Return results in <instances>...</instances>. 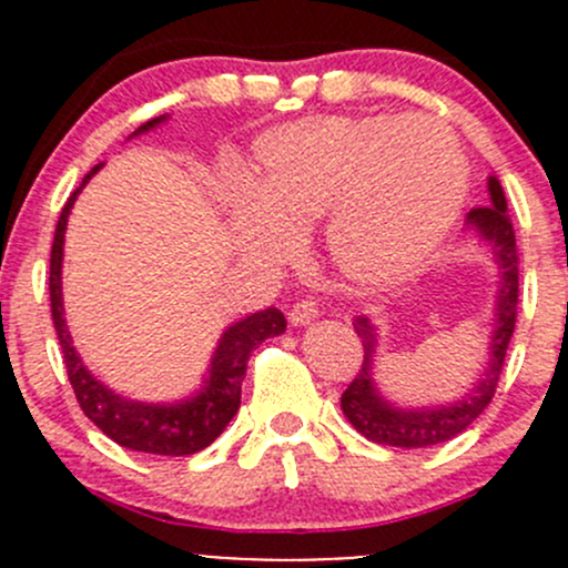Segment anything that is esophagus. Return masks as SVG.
<instances>
[{
    "instance_id": "esophagus-1",
    "label": "esophagus",
    "mask_w": 568,
    "mask_h": 568,
    "mask_svg": "<svg viewBox=\"0 0 568 568\" xmlns=\"http://www.w3.org/2000/svg\"><path fill=\"white\" fill-rule=\"evenodd\" d=\"M316 318H318V305L311 300L296 302V305L288 311V321L294 326H307V324H313Z\"/></svg>"
}]
</instances>
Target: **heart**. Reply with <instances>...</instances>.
<instances>
[{"label":"heart","instance_id":"1","mask_svg":"<svg viewBox=\"0 0 568 568\" xmlns=\"http://www.w3.org/2000/svg\"><path fill=\"white\" fill-rule=\"evenodd\" d=\"M242 211L252 255L283 261L294 233L326 220L329 257L359 285L415 272L450 233L467 197V162L443 123L409 118H305L266 131Z\"/></svg>","mask_w":568,"mask_h":568}]
</instances>
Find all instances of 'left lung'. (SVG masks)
<instances>
[{
  "label": "left lung",
  "mask_w": 568,
  "mask_h": 568,
  "mask_svg": "<svg viewBox=\"0 0 568 568\" xmlns=\"http://www.w3.org/2000/svg\"><path fill=\"white\" fill-rule=\"evenodd\" d=\"M489 205L473 209L464 222V231L473 233L484 247H489L497 263V294L491 305V332L486 346V365L478 382L456 400L428 406H400L382 393L376 382V357H379V326L374 318L357 316L352 321L363 343V368L354 376L352 385L341 395V409L354 428L365 439L390 448H432L448 439L459 437L464 428L478 420L480 412L489 406L497 390L503 363H506L508 343H511L514 324H517V296H519V257L514 222L508 216L506 194L500 181L489 175Z\"/></svg>",
  "instance_id": "left-lung-1"
}]
</instances>
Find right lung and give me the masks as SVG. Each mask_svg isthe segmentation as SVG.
Listing matches in <instances>:
<instances>
[{
    "label": "right lung",
    "instance_id": "add662e5",
    "mask_svg": "<svg viewBox=\"0 0 568 568\" xmlns=\"http://www.w3.org/2000/svg\"><path fill=\"white\" fill-rule=\"evenodd\" d=\"M168 118L170 114H159V118L148 120L131 136L159 129ZM101 168H104V162L95 164L84 175V181L79 183L77 192L68 197L65 209L57 220L54 244H51V321H54L57 337H60L68 379H71V387L84 415L118 445L156 456H192L197 450L209 448L225 432L227 423L233 420L239 404H242V382L244 374H247L250 354L266 337L283 335L285 316L277 307H266V311L250 313V316L233 321L216 341L211 363L205 368L203 385L181 400H162V404L159 400H136L123 393H114L112 387L104 385L73 348V337L65 324V305H62V255H65L62 247H65L68 216H71L79 192L88 186L90 178L99 173Z\"/></svg>",
    "mask_w": 568,
    "mask_h": 568
}]
</instances>
